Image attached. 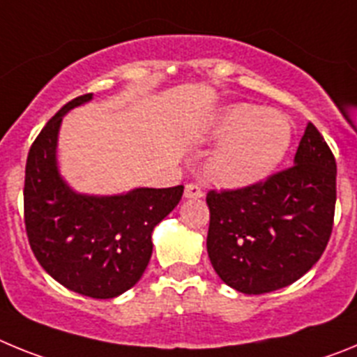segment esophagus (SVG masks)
<instances>
[{
	"label": "esophagus",
	"instance_id": "obj_1",
	"mask_svg": "<svg viewBox=\"0 0 357 357\" xmlns=\"http://www.w3.org/2000/svg\"><path fill=\"white\" fill-rule=\"evenodd\" d=\"M204 191L198 184H188L184 189V198H202Z\"/></svg>",
	"mask_w": 357,
	"mask_h": 357
}]
</instances>
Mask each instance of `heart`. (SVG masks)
Segmentation results:
<instances>
[{
	"mask_svg": "<svg viewBox=\"0 0 357 357\" xmlns=\"http://www.w3.org/2000/svg\"><path fill=\"white\" fill-rule=\"evenodd\" d=\"M207 139L222 143L207 159V178L220 188H247L279 168L291 146L293 127L282 112L234 103L214 116Z\"/></svg>",
	"mask_w": 357,
	"mask_h": 357,
	"instance_id": "obj_1",
	"label": "heart"
}]
</instances>
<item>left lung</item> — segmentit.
<instances>
[{
	"mask_svg": "<svg viewBox=\"0 0 357 357\" xmlns=\"http://www.w3.org/2000/svg\"><path fill=\"white\" fill-rule=\"evenodd\" d=\"M207 206V254L218 277L247 295L286 288L317 264L333 232V151L307 123L291 168L247 188L209 191Z\"/></svg>",
	"mask_w": 357,
	"mask_h": 357,
	"instance_id": "obj_1",
	"label": "left lung"
}]
</instances>
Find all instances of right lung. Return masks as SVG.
<instances>
[{
	"label": "right lung",
	"instance_id": "1",
	"mask_svg": "<svg viewBox=\"0 0 357 357\" xmlns=\"http://www.w3.org/2000/svg\"><path fill=\"white\" fill-rule=\"evenodd\" d=\"M66 103L31 144L24 175V225L40 266L64 288L114 298L141 279L151 257V232L181 202L184 185L128 193H77L61 176L56 144L62 118L91 102Z\"/></svg>",
	"mask_w": 357,
	"mask_h": 357
}]
</instances>
